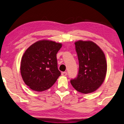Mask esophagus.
<instances>
[{"mask_svg":"<svg viewBox=\"0 0 124 124\" xmlns=\"http://www.w3.org/2000/svg\"><path fill=\"white\" fill-rule=\"evenodd\" d=\"M62 74V76H66L67 73V72H62V74Z\"/></svg>","mask_w":124,"mask_h":124,"instance_id":"esophagus-1","label":"esophagus"}]
</instances>
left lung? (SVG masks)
Returning <instances> with one entry per match:
<instances>
[{"mask_svg":"<svg viewBox=\"0 0 124 124\" xmlns=\"http://www.w3.org/2000/svg\"><path fill=\"white\" fill-rule=\"evenodd\" d=\"M79 61L77 77L71 79L74 88L84 94L94 92L99 88L105 78L107 64L104 52L92 41L75 42Z\"/></svg>","mask_w":124,"mask_h":124,"instance_id":"left-lung-1","label":"left lung"}]
</instances>
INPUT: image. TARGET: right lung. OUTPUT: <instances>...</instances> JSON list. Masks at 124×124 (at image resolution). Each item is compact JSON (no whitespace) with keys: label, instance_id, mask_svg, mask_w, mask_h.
I'll return each mask as SVG.
<instances>
[{"label":"right lung","instance_id":"add662e5","mask_svg":"<svg viewBox=\"0 0 124 124\" xmlns=\"http://www.w3.org/2000/svg\"><path fill=\"white\" fill-rule=\"evenodd\" d=\"M62 44L48 40L38 41L26 50L20 63L22 77L32 90H47L61 76L57 54Z\"/></svg>","mask_w":124,"mask_h":124}]
</instances>
